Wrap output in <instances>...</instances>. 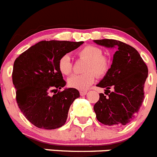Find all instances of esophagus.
I'll return each mask as SVG.
<instances>
[{
  "mask_svg": "<svg viewBox=\"0 0 157 157\" xmlns=\"http://www.w3.org/2000/svg\"><path fill=\"white\" fill-rule=\"evenodd\" d=\"M87 91H80V94L81 96H84V95H85L86 94H87Z\"/></svg>",
  "mask_w": 157,
  "mask_h": 157,
  "instance_id": "1",
  "label": "esophagus"
}]
</instances>
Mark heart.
Here are the masks:
<instances>
[{"label": "heart", "instance_id": "heart-1", "mask_svg": "<svg viewBox=\"0 0 157 157\" xmlns=\"http://www.w3.org/2000/svg\"><path fill=\"white\" fill-rule=\"evenodd\" d=\"M101 54V49L92 45H87L79 51L78 56L87 60L84 68L86 73L70 77L68 79V84L70 87L84 91L94 83L96 74L98 77L105 75L109 70V61ZM58 69L65 76L70 75L72 73L71 59L69 55H64L59 59Z\"/></svg>", "mask_w": 157, "mask_h": 157}]
</instances>
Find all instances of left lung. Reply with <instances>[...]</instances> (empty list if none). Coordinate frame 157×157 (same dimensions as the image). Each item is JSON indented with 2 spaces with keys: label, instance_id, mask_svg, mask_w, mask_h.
<instances>
[{
  "label": "left lung",
  "instance_id": "1",
  "mask_svg": "<svg viewBox=\"0 0 157 157\" xmlns=\"http://www.w3.org/2000/svg\"><path fill=\"white\" fill-rule=\"evenodd\" d=\"M94 42L114 50L112 65L96 85L105 88L107 94H99V100L94 104L96 118L108 126L126 125L142 105L144 84L148 77L147 66L138 51L127 44L111 39L94 40Z\"/></svg>",
  "mask_w": 157,
  "mask_h": 157
}]
</instances>
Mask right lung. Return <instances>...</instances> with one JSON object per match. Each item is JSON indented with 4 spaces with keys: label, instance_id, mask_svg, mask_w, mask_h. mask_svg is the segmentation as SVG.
<instances>
[{
    "label": "right lung",
    "instance_id": "1",
    "mask_svg": "<svg viewBox=\"0 0 157 157\" xmlns=\"http://www.w3.org/2000/svg\"><path fill=\"white\" fill-rule=\"evenodd\" d=\"M84 42L42 40L31 46L15 59L12 82L21 112L34 126L56 129L66 123L70 105L80 92L65 88L58 62L64 55L75 50ZM52 92L54 94H50Z\"/></svg>",
    "mask_w": 157,
    "mask_h": 157
}]
</instances>
